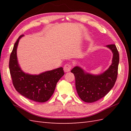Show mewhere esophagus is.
<instances>
[{
	"mask_svg": "<svg viewBox=\"0 0 131 131\" xmlns=\"http://www.w3.org/2000/svg\"><path fill=\"white\" fill-rule=\"evenodd\" d=\"M72 68V66L71 64L70 63H67L63 67V70L65 72H66V73H68V72H69Z\"/></svg>",
	"mask_w": 131,
	"mask_h": 131,
	"instance_id": "1",
	"label": "esophagus"
}]
</instances>
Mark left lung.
Masks as SVG:
<instances>
[{"mask_svg":"<svg viewBox=\"0 0 131 131\" xmlns=\"http://www.w3.org/2000/svg\"><path fill=\"white\" fill-rule=\"evenodd\" d=\"M113 53L112 63L99 75L85 73L78 66L72 69L75 78V87L79 97L85 102H93L105 97L114 85L117 79L119 54L115 44L106 46Z\"/></svg>","mask_w":131,"mask_h":131,"instance_id":"8db88e82","label":"left lung"}]
</instances>
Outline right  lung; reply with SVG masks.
<instances>
[{
	"label": "right lung",
	"mask_w": 131,
	"mask_h": 131,
	"mask_svg": "<svg viewBox=\"0 0 131 131\" xmlns=\"http://www.w3.org/2000/svg\"><path fill=\"white\" fill-rule=\"evenodd\" d=\"M19 36L11 52L9 68L14 87L26 98L38 102L48 101L53 94L57 83L64 75L62 68L48 71L39 75H30L21 70L17 58V48Z\"/></svg>",
	"instance_id": "1"
}]
</instances>
